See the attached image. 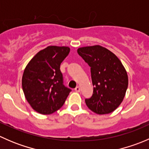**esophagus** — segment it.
Listing matches in <instances>:
<instances>
[{
  "mask_svg": "<svg viewBox=\"0 0 149 149\" xmlns=\"http://www.w3.org/2000/svg\"><path fill=\"white\" fill-rule=\"evenodd\" d=\"M75 91H77V92H79V91H80V87L76 86V88H75Z\"/></svg>",
  "mask_w": 149,
  "mask_h": 149,
  "instance_id": "1",
  "label": "esophagus"
}]
</instances>
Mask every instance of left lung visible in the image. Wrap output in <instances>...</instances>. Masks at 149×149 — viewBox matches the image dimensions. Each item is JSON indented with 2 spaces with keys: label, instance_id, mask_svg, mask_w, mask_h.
<instances>
[{
  "label": "left lung",
  "instance_id": "8db88e82",
  "mask_svg": "<svg viewBox=\"0 0 149 149\" xmlns=\"http://www.w3.org/2000/svg\"><path fill=\"white\" fill-rule=\"evenodd\" d=\"M79 55L91 67L94 88L87 107L99 115L109 114L123 102L128 85L127 72L118 57L100 45L80 47Z\"/></svg>",
  "mask_w": 149,
  "mask_h": 149
}]
</instances>
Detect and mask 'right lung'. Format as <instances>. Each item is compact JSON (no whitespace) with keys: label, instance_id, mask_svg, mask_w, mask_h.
Segmentation results:
<instances>
[{"label":"right lung","instance_id":"1","mask_svg":"<svg viewBox=\"0 0 149 149\" xmlns=\"http://www.w3.org/2000/svg\"><path fill=\"white\" fill-rule=\"evenodd\" d=\"M69 52L68 47L48 46L37 52L26 65L22 88L36 112L49 115L65 103L71 89L64 86L60 66Z\"/></svg>","mask_w":149,"mask_h":149}]
</instances>
